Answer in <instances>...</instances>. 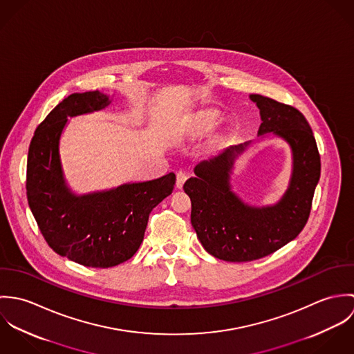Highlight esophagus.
Here are the masks:
<instances>
[{"mask_svg":"<svg viewBox=\"0 0 354 354\" xmlns=\"http://www.w3.org/2000/svg\"><path fill=\"white\" fill-rule=\"evenodd\" d=\"M187 181V174L184 171H177V180H176V188L181 189L184 183Z\"/></svg>","mask_w":354,"mask_h":354,"instance_id":"1","label":"esophagus"}]
</instances>
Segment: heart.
<instances>
[{"mask_svg": "<svg viewBox=\"0 0 354 354\" xmlns=\"http://www.w3.org/2000/svg\"><path fill=\"white\" fill-rule=\"evenodd\" d=\"M219 122V114L214 110H204L192 118V127L198 131H208Z\"/></svg>", "mask_w": 354, "mask_h": 354, "instance_id": "obj_1", "label": "heart"}]
</instances>
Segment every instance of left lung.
Segmentation results:
<instances>
[{
  "label": "left lung",
  "mask_w": 354,
  "mask_h": 354,
  "mask_svg": "<svg viewBox=\"0 0 354 354\" xmlns=\"http://www.w3.org/2000/svg\"><path fill=\"white\" fill-rule=\"evenodd\" d=\"M260 110L259 136L272 133L292 150L293 167L283 196L271 205H250L232 189L234 160L251 142L232 146L202 160L184 184L192 211L191 223L203 248L226 261H251L278 251L303 230L320 178V155L312 129L293 106L251 94Z\"/></svg>",
  "instance_id": "left-lung-1"
}]
</instances>
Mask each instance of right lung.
Returning a JSON list of instances; mask_svg holds the SVG:
<instances>
[{
  "label": "right lung",
  "instance_id": "add662e5",
  "mask_svg": "<svg viewBox=\"0 0 354 354\" xmlns=\"http://www.w3.org/2000/svg\"><path fill=\"white\" fill-rule=\"evenodd\" d=\"M100 91L72 94L38 125L28 149L27 199L42 236L59 256L86 267L107 268L139 250L155 205L174 188L176 174L151 181L77 195L68 187L59 158V139L69 117L110 104Z\"/></svg>",
  "mask_w": 354,
  "mask_h": 354
}]
</instances>
